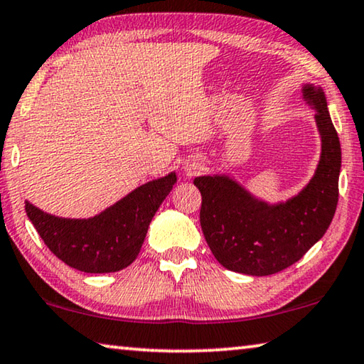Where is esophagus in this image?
<instances>
[{
    "instance_id": "34e87169",
    "label": "esophagus",
    "mask_w": 364,
    "mask_h": 364,
    "mask_svg": "<svg viewBox=\"0 0 364 364\" xmlns=\"http://www.w3.org/2000/svg\"><path fill=\"white\" fill-rule=\"evenodd\" d=\"M203 169V163L200 159H190L188 163L183 166V171H186L187 176H195Z\"/></svg>"
}]
</instances>
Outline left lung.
<instances>
[{
	"instance_id": "8db88e82",
	"label": "left lung",
	"mask_w": 364,
	"mask_h": 364,
	"mask_svg": "<svg viewBox=\"0 0 364 364\" xmlns=\"http://www.w3.org/2000/svg\"><path fill=\"white\" fill-rule=\"evenodd\" d=\"M301 91L316 110L321 159L298 195L268 203L228 174L195 177L201 193V231L215 259L228 270L252 277L282 272L298 262L331 226L338 201L340 139L322 87L304 85Z\"/></svg>"
}]
</instances>
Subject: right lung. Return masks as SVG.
<instances>
[{"label": "right lung", "mask_w": 364, "mask_h": 364, "mask_svg": "<svg viewBox=\"0 0 364 364\" xmlns=\"http://www.w3.org/2000/svg\"><path fill=\"white\" fill-rule=\"evenodd\" d=\"M177 182L176 172L136 187L87 220L46 213L26 200V213L47 247L85 273H112L136 259L149 223Z\"/></svg>", "instance_id": "1"}]
</instances>
